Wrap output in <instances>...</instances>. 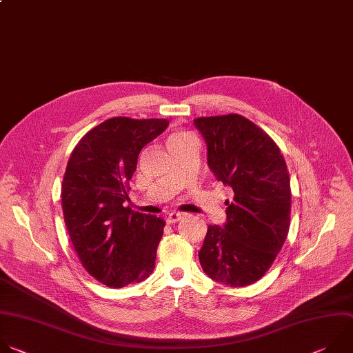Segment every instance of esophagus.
I'll return each mask as SVG.
<instances>
[{
  "label": "esophagus",
  "mask_w": 353,
  "mask_h": 353,
  "mask_svg": "<svg viewBox=\"0 0 353 353\" xmlns=\"http://www.w3.org/2000/svg\"><path fill=\"white\" fill-rule=\"evenodd\" d=\"M183 216H185V214H182V213H171V214L167 217V223H168V224H175V223H178L179 220H182Z\"/></svg>",
  "instance_id": "esophagus-1"
}]
</instances>
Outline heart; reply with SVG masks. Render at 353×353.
I'll list each match as a JSON object with an SVG mask.
<instances>
[{
    "label": "heart",
    "instance_id": "b5f03b06",
    "mask_svg": "<svg viewBox=\"0 0 353 353\" xmlns=\"http://www.w3.org/2000/svg\"><path fill=\"white\" fill-rule=\"evenodd\" d=\"M188 136H189V134H188V133H185V132L174 133V134H171V137H170V140H168V143H170V142H176V140L185 139V137H188Z\"/></svg>",
    "mask_w": 353,
    "mask_h": 353
}]
</instances>
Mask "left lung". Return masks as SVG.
<instances>
[{
	"mask_svg": "<svg viewBox=\"0 0 353 353\" xmlns=\"http://www.w3.org/2000/svg\"><path fill=\"white\" fill-rule=\"evenodd\" d=\"M194 126L207 143V163L234 190L227 223L208 225L199 252L203 271L227 287L259 281L283 248L291 221L290 172L274 140L239 114L201 117Z\"/></svg>",
	"mask_w": 353,
	"mask_h": 353,
	"instance_id": "1",
	"label": "left lung"
}]
</instances>
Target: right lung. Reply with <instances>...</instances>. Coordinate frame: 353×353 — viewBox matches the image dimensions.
Masks as SVG:
<instances>
[{
  "label": "right lung",
  "instance_id": "obj_1",
  "mask_svg": "<svg viewBox=\"0 0 353 353\" xmlns=\"http://www.w3.org/2000/svg\"><path fill=\"white\" fill-rule=\"evenodd\" d=\"M168 125L161 118H110L69 157L61 188L65 225L82 265L110 288L142 283L154 270L165 221L126 201L140 150Z\"/></svg>",
  "mask_w": 353,
  "mask_h": 353
}]
</instances>
